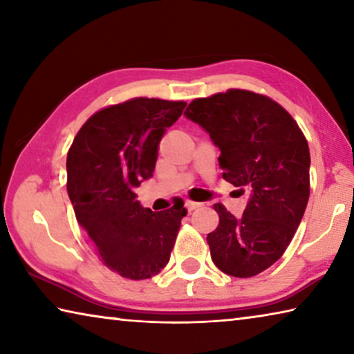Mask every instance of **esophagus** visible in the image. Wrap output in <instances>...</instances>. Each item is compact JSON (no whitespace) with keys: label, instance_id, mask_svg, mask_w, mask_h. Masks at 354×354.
<instances>
[{"label":"esophagus","instance_id":"1","mask_svg":"<svg viewBox=\"0 0 354 354\" xmlns=\"http://www.w3.org/2000/svg\"><path fill=\"white\" fill-rule=\"evenodd\" d=\"M185 206H187L189 211H194V209H198V207H200V206H203V205H201V203H198V201L187 200V201H185Z\"/></svg>","mask_w":354,"mask_h":354}]
</instances>
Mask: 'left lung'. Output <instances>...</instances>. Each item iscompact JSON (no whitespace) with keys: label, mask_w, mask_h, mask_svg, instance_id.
I'll return each instance as SVG.
<instances>
[{"label":"left lung","mask_w":354,"mask_h":354,"mask_svg":"<svg viewBox=\"0 0 354 354\" xmlns=\"http://www.w3.org/2000/svg\"><path fill=\"white\" fill-rule=\"evenodd\" d=\"M184 115L220 148L223 178L250 190L242 218L217 203L218 226L207 234L215 266L251 278L289 247L309 200V147L298 123L277 101L243 88L195 98Z\"/></svg>","instance_id":"obj_1"}]
</instances>
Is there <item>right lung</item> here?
<instances>
[{"instance_id": "right-lung-1", "label": "right lung", "mask_w": 354, "mask_h": 354, "mask_svg": "<svg viewBox=\"0 0 354 354\" xmlns=\"http://www.w3.org/2000/svg\"><path fill=\"white\" fill-rule=\"evenodd\" d=\"M185 101L137 97L103 107L77 131L67 154V192L77 223L100 261L128 279H148L167 266L184 201L167 211L142 207L134 189L153 176L158 145Z\"/></svg>"}]
</instances>
